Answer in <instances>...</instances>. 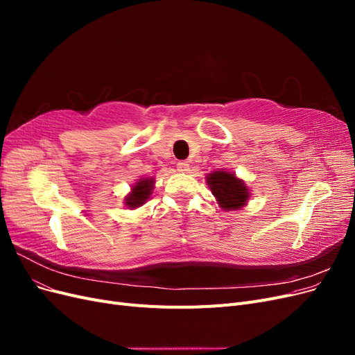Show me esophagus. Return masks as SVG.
<instances>
[{"instance_id": "34e87169", "label": "esophagus", "mask_w": 355, "mask_h": 355, "mask_svg": "<svg viewBox=\"0 0 355 355\" xmlns=\"http://www.w3.org/2000/svg\"><path fill=\"white\" fill-rule=\"evenodd\" d=\"M176 168H178L179 171H182V173H187V171L189 170L188 161H179V163L176 164Z\"/></svg>"}]
</instances>
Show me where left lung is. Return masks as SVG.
Wrapping results in <instances>:
<instances>
[{
	"instance_id": "1",
	"label": "left lung",
	"mask_w": 355,
	"mask_h": 355,
	"mask_svg": "<svg viewBox=\"0 0 355 355\" xmlns=\"http://www.w3.org/2000/svg\"><path fill=\"white\" fill-rule=\"evenodd\" d=\"M207 185L225 210H239L249 198V189L244 182L228 171H213L207 176Z\"/></svg>"
}]
</instances>
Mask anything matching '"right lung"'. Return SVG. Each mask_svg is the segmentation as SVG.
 <instances>
[{
    "label": "right lung",
    "mask_w": 355,
    "mask_h": 355,
    "mask_svg": "<svg viewBox=\"0 0 355 355\" xmlns=\"http://www.w3.org/2000/svg\"><path fill=\"white\" fill-rule=\"evenodd\" d=\"M154 187V179H141L137 184L132 188V194H128L125 198V206L136 209L149 198L151 196V189Z\"/></svg>",
    "instance_id": "1"
}]
</instances>
